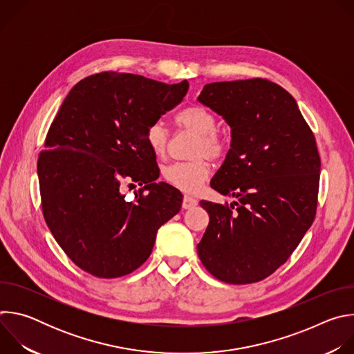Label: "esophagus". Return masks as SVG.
Returning a JSON list of instances; mask_svg holds the SVG:
<instances>
[{
    "label": "esophagus",
    "instance_id": "esophagus-1",
    "mask_svg": "<svg viewBox=\"0 0 354 354\" xmlns=\"http://www.w3.org/2000/svg\"><path fill=\"white\" fill-rule=\"evenodd\" d=\"M197 203H198L197 198H194L193 196H187V194H186V196L183 197V201H182V207L186 209V210H189V209L196 207Z\"/></svg>",
    "mask_w": 354,
    "mask_h": 354
}]
</instances>
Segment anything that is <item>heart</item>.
Listing matches in <instances>:
<instances>
[{
    "mask_svg": "<svg viewBox=\"0 0 354 354\" xmlns=\"http://www.w3.org/2000/svg\"><path fill=\"white\" fill-rule=\"evenodd\" d=\"M176 124L197 136L193 147V157L189 162H176L164 169L165 180L186 193H196L210 178L212 168L206 157L212 160L223 158L228 151V141L217 131L216 116L201 106H187L176 118ZM147 142L157 157H164L168 149L169 131L162 122H154L145 131Z\"/></svg>",
    "mask_w": 354,
    "mask_h": 354,
    "instance_id": "obj_1",
    "label": "heart"
}]
</instances>
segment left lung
Listing matches in <instances>:
<instances>
[{"mask_svg":"<svg viewBox=\"0 0 354 354\" xmlns=\"http://www.w3.org/2000/svg\"><path fill=\"white\" fill-rule=\"evenodd\" d=\"M197 100L231 127V148L210 185L238 200L200 201L210 223L198 258L228 284L261 281L290 258L315 218L321 158L314 133L295 99L268 80L207 84Z\"/></svg>","mask_w":354,"mask_h":354,"instance_id":"left-lung-1","label":"left lung"}]
</instances>
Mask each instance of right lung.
<instances>
[{
	"instance_id": "right-lung-1",
	"label": "right lung",
	"mask_w": 354,
	"mask_h": 354,
	"mask_svg": "<svg viewBox=\"0 0 354 354\" xmlns=\"http://www.w3.org/2000/svg\"><path fill=\"white\" fill-rule=\"evenodd\" d=\"M185 80L164 84L105 71L67 95L37 161L41 210L66 255L102 279L126 276L151 255L158 228L179 213L182 194L160 176L145 131L182 102ZM142 187L124 200L123 180Z\"/></svg>"
}]
</instances>
